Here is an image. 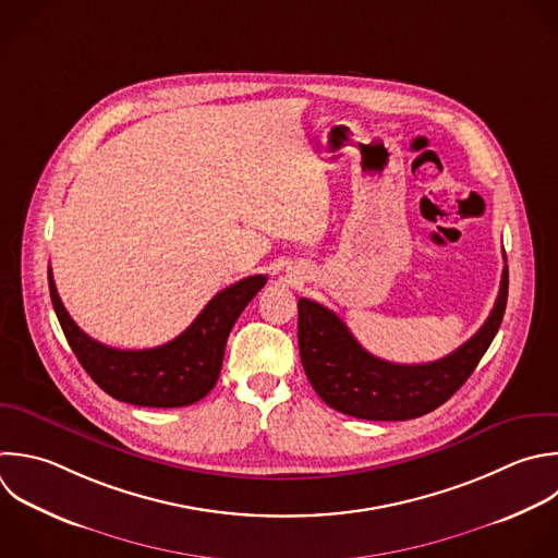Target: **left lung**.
<instances>
[{
  "label": "left lung",
  "instance_id": "left-lung-1",
  "mask_svg": "<svg viewBox=\"0 0 558 558\" xmlns=\"http://www.w3.org/2000/svg\"><path fill=\"white\" fill-rule=\"evenodd\" d=\"M508 266L484 325L453 353L427 364H392L371 355L349 327L316 301L299 299V353L318 397L366 421H405L442 405L475 371L506 310Z\"/></svg>",
  "mask_w": 558,
  "mask_h": 558
}]
</instances>
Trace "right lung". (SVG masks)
Returning <instances> with one entry per match:
<instances>
[{
	"label": "right lung",
	"mask_w": 558,
	"mask_h": 558,
	"mask_svg": "<svg viewBox=\"0 0 558 558\" xmlns=\"http://www.w3.org/2000/svg\"><path fill=\"white\" fill-rule=\"evenodd\" d=\"M48 279L63 333L89 377L113 399L146 408L190 405L216 386L227 338L238 316L266 286V275L246 277L218 292L174 340L153 349L126 351L89 338L68 314L50 268Z\"/></svg>",
	"instance_id": "1"
}]
</instances>
